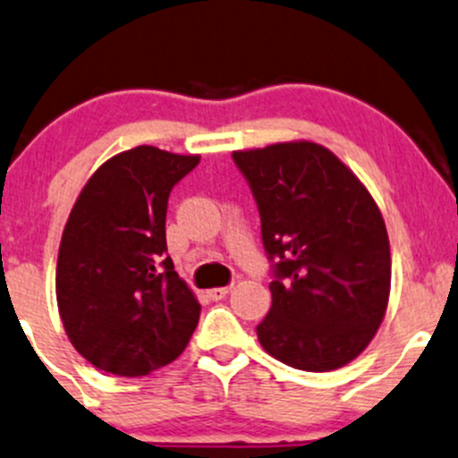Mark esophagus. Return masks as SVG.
I'll return each instance as SVG.
<instances>
[{"label":"esophagus","instance_id":"esophagus-1","mask_svg":"<svg viewBox=\"0 0 458 458\" xmlns=\"http://www.w3.org/2000/svg\"><path fill=\"white\" fill-rule=\"evenodd\" d=\"M229 294V286H223V288H211L208 290V297L211 301H220V299H225Z\"/></svg>","mask_w":458,"mask_h":458}]
</instances>
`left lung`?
<instances>
[{
    "mask_svg": "<svg viewBox=\"0 0 458 458\" xmlns=\"http://www.w3.org/2000/svg\"><path fill=\"white\" fill-rule=\"evenodd\" d=\"M231 157L258 203L273 277L259 343L301 371L347 365L376 336L391 290L376 200L336 155L312 141Z\"/></svg>",
    "mask_w": 458,
    "mask_h": 458,
    "instance_id": "left-lung-1",
    "label": "left lung"
}]
</instances>
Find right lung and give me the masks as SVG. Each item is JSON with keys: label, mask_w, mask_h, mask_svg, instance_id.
I'll return each mask as SVG.
<instances>
[{"label": "right lung", "mask_w": 458, "mask_h": 458, "mask_svg": "<svg viewBox=\"0 0 458 458\" xmlns=\"http://www.w3.org/2000/svg\"><path fill=\"white\" fill-rule=\"evenodd\" d=\"M196 155L137 146L102 164L61 238L56 301L72 345L93 367L137 377L181 356L200 303L165 244L170 191Z\"/></svg>", "instance_id": "1"}]
</instances>
